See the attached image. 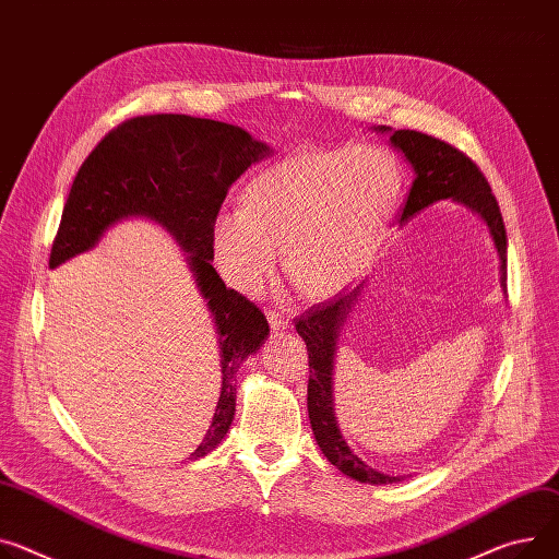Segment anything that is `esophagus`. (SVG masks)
Returning a JSON list of instances; mask_svg holds the SVG:
<instances>
[{"label": "esophagus", "instance_id": "34e87169", "mask_svg": "<svg viewBox=\"0 0 559 559\" xmlns=\"http://www.w3.org/2000/svg\"><path fill=\"white\" fill-rule=\"evenodd\" d=\"M269 322H271L273 329H286L288 326V318L282 311H275V309H269Z\"/></svg>", "mask_w": 559, "mask_h": 559}]
</instances>
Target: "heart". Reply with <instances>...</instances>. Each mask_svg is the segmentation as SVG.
I'll return each mask as SVG.
<instances>
[{
	"instance_id": "heart-1",
	"label": "heart",
	"mask_w": 559,
	"mask_h": 559,
	"mask_svg": "<svg viewBox=\"0 0 559 559\" xmlns=\"http://www.w3.org/2000/svg\"><path fill=\"white\" fill-rule=\"evenodd\" d=\"M403 190V165L378 145L295 152L257 175L212 224L222 275L243 293L273 282L282 246L295 290L320 299L369 264Z\"/></svg>"
}]
</instances>
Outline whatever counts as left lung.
Masks as SVG:
<instances>
[{
	"label": "left lung",
	"instance_id": "1",
	"mask_svg": "<svg viewBox=\"0 0 559 559\" xmlns=\"http://www.w3.org/2000/svg\"><path fill=\"white\" fill-rule=\"evenodd\" d=\"M384 132V127H380ZM392 143L401 147L412 163L416 179L409 188L407 201L401 210V222L409 217L429 203L441 199H454L472 210H477L486 219L495 246L501 257V280L506 282V226L499 203L490 190L488 179L479 165L472 160L459 147L429 136L416 130H396L392 134ZM360 286L352 290H340L329 302L313 305L307 313L295 318L297 333L305 337L309 352V420L313 427L316 441L324 456L347 477L360 484H396L401 477H390L365 465L340 437V429L333 414V358H335V340L337 331L352 311Z\"/></svg>",
	"mask_w": 559,
	"mask_h": 559
}]
</instances>
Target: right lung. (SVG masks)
I'll return each instance as SVG.
<instances>
[{
	"label": "right lung",
	"instance_id": "right-lung-1",
	"mask_svg": "<svg viewBox=\"0 0 559 559\" xmlns=\"http://www.w3.org/2000/svg\"><path fill=\"white\" fill-rule=\"evenodd\" d=\"M269 147L241 127L186 114H147L120 122L84 158L69 190L49 266L90 250L118 219L145 214L190 252L188 262L207 299L222 349V396L192 459L226 437L235 416L237 369L269 335L262 309L226 288L212 266V224L230 186Z\"/></svg>",
	"mask_w": 559,
	"mask_h": 559
}]
</instances>
